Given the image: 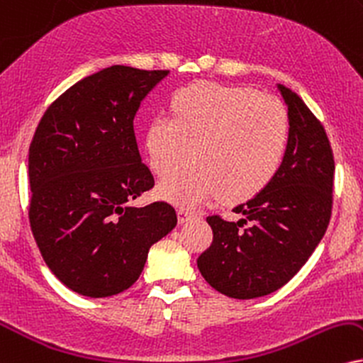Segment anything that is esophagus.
Returning <instances> with one entry per match:
<instances>
[{"mask_svg": "<svg viewBox=\"0 0 363 363\" xmlns=\"http://www.w3.org/2000/svg\"><path fill=\"white\" fill-rule=\"evenodd\" d=\"M195 217H196V212H194V210H186V208L178 210V222H180V223L189 222Z\"/></svg>", "mask_w": 363, "mask_h": 363, "instance_id": "esophagus-1", "label": "esophagus"}]
</instances>
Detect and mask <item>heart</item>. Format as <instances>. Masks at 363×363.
Wrapping results in <instances>:
<instances>
[{"label": "heart", "instance_id": "obj_1", "mask_svg": "<svg viewBox=\"0 0 363 363\" xmlns=\"http://www.w3.org/2000/svg\"><path fill=\"white\" fill-rule=\"evenodd\" d=\"M172 116L158 114L146 128L153 172L167 177L194 156L196 163L158 185V195L195 207L225 194L256 195L276 177L289 143L286 107L247 87L196 82L173 94Z\"/></svg>", "mask_w": 363, "mask_h": 363}]
</instances>
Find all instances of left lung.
I'll return each instance as SVG.
<instances>
[{
  "mask_svg": "<svg viewBox=\"0 0 363 363\" xmlns=\"http://www.w3.org/2000/svg\"><path fill=\"white\" fill-rule=\"evenodd\" d=\"M288 106L289 143L267 186L237 205L242 218L212 216V245L196 261L218 293L252 299L283 288L323 239L332 217L333 151L323 126L298 94L277 84Z\"/></svg>",
  "mask_w": 363,
  "mask_h": 363,
  "instance_id": "1",
  "label": "left lung"
}]
</instances>
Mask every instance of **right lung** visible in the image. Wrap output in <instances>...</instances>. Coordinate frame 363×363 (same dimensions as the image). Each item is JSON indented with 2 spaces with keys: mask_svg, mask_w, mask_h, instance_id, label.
Listing matches in <instances>:
<instances>
[{
  "mask_svg": "<svg viewBox=\"0 0 363 363\" xmlns=\"http://www.w3.org/2000/svg\"><path fill=\"white\" fill-rule=\"evenodd\" d=\"M168 70L113 65L67 89L40 121L28 153L30 225L67 288L107 298L131 288L151 245L177 225L172 205L129 202L153 189L134 116Z\"/></svg>",
  "mask_w": 363,
  "mask_h": 363,
  "instance_id": "1",
  "label": "right lung"
}]
</instances>
